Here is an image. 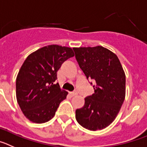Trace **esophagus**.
<instances>
[{
    "mask_svg": "<svg viewBox=\"0 0 147 147\" xmlns=\"http://www.w3.org/2000/svg\"><path fill=\"white\" fill-rule=\"evenodd\" d=\"M77 94H78V93H77V92H69V95H70L71 96H74Z\"/></svg>",
    "mask_w": 147,
    "mask_h": 147,
    "instance_id": "1",
    "label": "esophagus"
}]
</instances>
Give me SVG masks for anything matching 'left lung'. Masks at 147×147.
I'll return each instance as SVG.
<instances>
[{
	"label": "left lung",
	"instance_id": "obj_1",
	"mask_svg": "<svg viewBox=\"0 0 147 147\" xmlns=\"http://www.w3.org/2000/svg\"><path fill=\"white\" fill-rule=\"evenodd\" d=\"M75 58L87 79L95 80L94 93L77 109V121L89 130L109 126L118 115L125 98V73L117 55L102 46L74 47ZM92 84V83H91Z\"/></svg>",
	"mask_w": 147,
	"mask_h": 147
}]
</instances>
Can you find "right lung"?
Masks as SVG:
<instances>
[{"instance_id": "add662e5", "label": "right lung", "mask_w": 147, "mask_h": 147, "mask_svg": "<svg viewBox=\"0 0 147 147\" xmlns=\"http://www.w3.org/2000/svg\"><path fill=\"white\" fill-rule=\"evenodd\" d=\"M74 55L71 47L51 45L26 58L16 79V96L28 119L42 124L55 116L68 92L61 89L59 83L54 84V82L61 64Z\"/></svg>"}]
</instances>
